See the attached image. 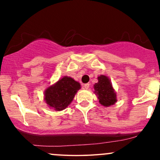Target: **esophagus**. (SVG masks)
Instances as JSON below:
<instances>
[{"mask_svg": "<svg viewBox=\"0 0 160 160\" xmlns=\"http://www.w3.org/2000/svg\"><path fill=\"white\" fill-rule=\"evenodd\" d=\"M82 86H83V88H84V89H89V83H86V84H84V85Z\"/></svg>", "mask_w": 160, "mask_h": 160, "instance_id": "obj_1", "label": "esophagus"}]
</instances>
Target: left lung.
<instances>
[{
	"mask_svg": "<svg viewBox=\"0 0 160 160\" xmlns=\"http://www.w3.org/2000/svg\"><path fill=\"white\" fill-rule=\"evenodd\" d=\"M95 94L97 95L98 102L104 107H109L117 102V92L113 89L111 80L105 75L98 77V82L94 86Z\"/></svg>",
	"mask_w": 160,
	"mask_h": 160,
	"instance_id": "left-lung-1",
	"label": "left lung"
}]
</instances>
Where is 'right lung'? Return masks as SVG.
I'll list each match as a JSON object with an SVG mask.
<instances>
[{
  "label": "right lung",
  "mask_w": 160,
  "mask_h": 160,
  "mask_svg": "<svg viewBox=\"0 0 160 160\" xmlns=\"http://www.w3.org/2000/svg\"><path fill=\"white\" fill-rule=\"evenodd\" d=\"M80 88V82L65 76L45 89L43 100L49 108L63 111L71 103Z\"/></svg>",
  "instance_id": "1"
}]
</instances>
